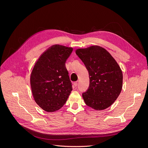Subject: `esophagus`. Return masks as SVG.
<instances>
[{
	"mask_svg": "<svg viewBox=\"0 0 148 148\" xmlns=\"http://www.w3.org/2000/svg\"><path fill=\"white\" fill-rule=\"evenodd\" d=\"M73 85H74L75 87H76L77 86H78V82H75L73 83Z\"/></svg>",
	"mask_w": 148,
	"mask_h": 148,
	"instance_id": "1",
	"label": "esophagus"
}]
</instances>
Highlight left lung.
I'll return each mask as SVG.
<instances>
[{"mask_svg":"<svg viewBox=\"0 0 148 148\" xmlns=\"http://www.w3.org/2000/svg\"><path fill=\"white\" fill-rule=\"evenodd\" d=\"M76 53L89 73V87L82 93L84 102L96 110L107 108L117 99L122 88L120 66L106 49L99 46L78 49Z\"/></svg>","mask_w":148,"mask_h":148,"instance_id":"1","label":"left lung"}]
</instances>
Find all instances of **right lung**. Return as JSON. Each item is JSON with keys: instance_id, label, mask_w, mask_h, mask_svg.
I'll return each instance as SVG.
<instances>
[{"instance_id": "1", "label": "right lung", "mask_w": 148, "mask_h": 148, "mask_svg": "<svg viewBox=\"0 0 148 148\" xmlns=\"http://www.w3.org/2000/svg\"><path fill=\"white\" fill-rule=\"evenodd\" d=\"M72 47L55 45L41 55L32 69L30 82L34 99L47 112L63 107L72 90L65 63Z\"/></svg>"}]
</instances>
